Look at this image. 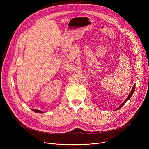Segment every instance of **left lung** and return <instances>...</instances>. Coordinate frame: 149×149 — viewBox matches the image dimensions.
I'll return each instance as SVG.
<instances>
[{
  "mask_svg": "<svg viewBox=\"0 0 149 149\" xmlns=\"http://www.w3.org/2000/svg\"><path fill=\"white\" fill-rule=\"evenodd\" d=\"M135 87H136V85H134V86H133V88L132 89V90H131V91H130V94H129V96H128V97H127V99H126V100L124 101V102L123 103V104H122L118 108V109H117L116 110H118V109H120V108H121L122 107H123L124 104H125V103L126 102H127V100H129V99L130 98V97H131V96H132V94H133V93H134V89H135Z\"/></svg>",
  "mask_w": 149,
  "mask_h": 149,
  "instance_id": "left-lung-1",
  "label": "left lung"
}]
</instances>
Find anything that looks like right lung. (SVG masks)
Listing matches in <instances>:
<instances>
[{
    "instance_id": "right-lung-1",
    "label": "right lung",
    "mask_w": 149,
    "mask_h": 149,
    "mask_svg": "<svg viewBox=\"0 0 149 149\" xmlns=\"http://www.w3.org/2000/svg\"><path fill=\"white\" fill-rule=\"evenodd\" d=\"M33 111H35V112H38V113H42V111H39V110H35V109H32Z\"/></svg>"
}]
</instances>
